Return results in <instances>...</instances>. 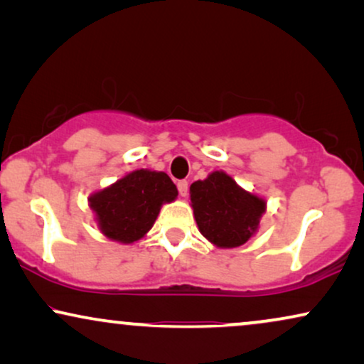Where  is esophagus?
I'll list each match as a JSON object with an SVG mask.
<instances>
[{
  "instance_id": "34e87169",
  "label": "esophagus",
  "mask_w": 364,
  "mask_h": 364,
  "mask_svg": "<svg viewBox=\"0 0 364 364\" xmlns=\"http://www.w3.org/2000/svg\"><path fill=\"white\" fill-rule=\"evenodd\" d=\"M176 186H178L179 195H181V196L188 195V181H186V179H181V181H178Z\"/></svg>"
}]
</instances>
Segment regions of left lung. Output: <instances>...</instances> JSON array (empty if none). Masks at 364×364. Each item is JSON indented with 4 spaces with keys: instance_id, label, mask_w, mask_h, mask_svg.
Here are the masks:
<instances>
[{
    "instance_id": "obj_1",
    "label": "left lung",
    "mask_w": 364,
    "mask_h": 364,
    "mask_svg": "<svg viewBox=\"0 0 364 364\" xmlns=\"http://www.w3.org/2000/svg\"><path fill=\"white\" fill-rule=\"evenodd\" d=\"M190 196L201 235L220 248L245 245L258 228L266 206L261 198L241 190L221 171L193 183Z\"/></svg>"
}]
</instances>
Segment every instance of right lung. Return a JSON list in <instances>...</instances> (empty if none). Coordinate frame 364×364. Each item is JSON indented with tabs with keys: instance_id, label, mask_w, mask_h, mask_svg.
<instances>
[{
	"instance_id": "1",
	"label": "right lung",
	"mask_w": 364,
	"mask_h": 364,
	"mask_svg": "<svg viewBox=\"0 0 364 364\" xmlns=\"http://www.w3.org/2000/svg\"><path fill=\"white\" fill-rule=\"evenodd\" d=\"M176 196V186L166 173L136 169L91 196L90 205L108 238L133 243L151 230L163 203Z\"/></svg>"
}]
</instances>
